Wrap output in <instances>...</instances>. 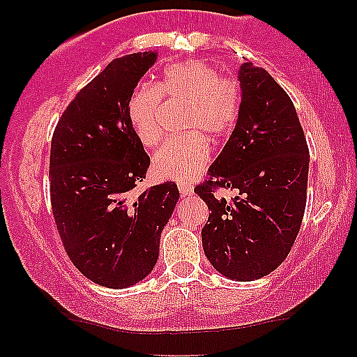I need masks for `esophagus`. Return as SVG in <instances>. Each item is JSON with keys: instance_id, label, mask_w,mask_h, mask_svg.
I'll return each mask as SVG.
<instances>
[{"instance_id": "obj_1", "label": "esophagus", "mask_w": 357, "mask_h": 357, "mask_svg": "<svg viewBox=\"0 0 357 357\" xmlns=\"http://www.w3.org/2000/svg\"><path fill=\"white\" fill-rule=\"evenodd\" d=\"M192 186L191 184H179V192H181L183 196H191L192 195Z\"/></svg>"}]
</instances>
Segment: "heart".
Listing matches in <instances>:
<instances>
[{
  "instance_id": "b5f03b06",
  "label": "heart",
  "mask_w": 357,
  "mask_h": 357,
  "mask_svg": "<svg viewBox=\"0 0 357 357\" xmlns=\"http://www.w3.org/2000/svg\"><path fill=\"white\" fill-rule=\"evenodd\" d=\"M162 99L186 104L181 127L191 132L173 137L155 151V178L191 183L210 165L208 139L225 137L235 129L241 109L238 80L220 72L206 61L191 60L173 63L162 70L155 85H141L130 96L127 116L142 146L153 147L162 137Z\"/></svg>"
}]
</instances>
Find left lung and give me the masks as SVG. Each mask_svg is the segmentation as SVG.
I'll use <instances>...</instances> for the list:
<instances>
[{
  "mask_svg": "<svg viewBox=\"0 0 357 357\" xmlns=\"http://www.w3.org/2000/svg\"><path fill=\"white\" fill-rule=\"evenodd\" d=\"M238 80V122L195 192L211 211L204 255L221 275L250 282L292 250L305 211L309 147L292 100L267 70L243 63ZM220 187L239 195L227 204L215 198Z\"/></svg>",
  "mask_w": 357,
  "mask_h": 357,
  "instance_id": "left-lung-1",
  "label": "left lung"
}]
</instances>
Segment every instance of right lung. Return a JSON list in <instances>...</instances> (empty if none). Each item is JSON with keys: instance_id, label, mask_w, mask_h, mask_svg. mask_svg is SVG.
<instances>
[{"instance_id": "right-lung-1", "label": "right lung", "mask_w": 357, "mask_h": 357, "mask_svg": "<svg viewBox=\"0 0 357 357\" xmlns=\"http://www.w3.org/2000/svg\"><path fill=\"white\" fill-rule=\"evenodd\" d=\"M155 59V52H142L110 61L68 104L52 137L56 230L72 264L109 289L149 275L179 199L173 181L134 192L151 159L134 134L127 104Z\"/></svg>"}]
</instances>
